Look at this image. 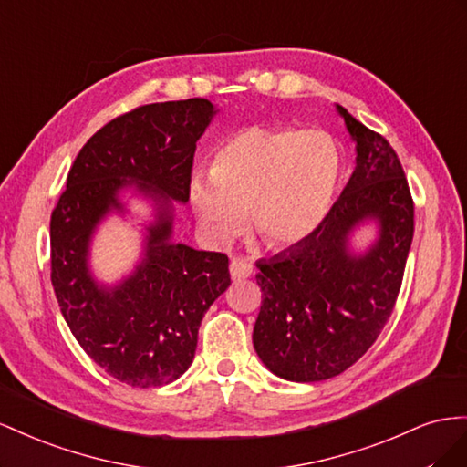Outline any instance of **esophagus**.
I'll return each instance as SVG.
<instances>
[{"label":"esophagus","instance_id":"34e87169","mask_svg":"<svg viewBox=\"0 0 467 467\" xmlns=\"http://www.w3.org/2000/svg\"><path fill=\"white\" fill-rule=\"evenodd\" d=\"M229 270H231L233 279H246L252 275V264L243 258H234L229 265Z\"/></svg>","mask_w":467,"mask_h":467}]
</instances>
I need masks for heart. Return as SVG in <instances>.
Wrapping results in <instances>:
<instances>
[{
  "mask_svg": "<svg viewBox=\"0 0 467 467\" xmlns=\"http://www.w3.org/2000/svg\"><path fill=\"white\" fill-rule=\"evenodd\" d=\"M342 176L338 144L323 130L244 127L211 158L209 176L195 174L188 197L203 236L226 246L250 229L274 250L313 236L335 205Z\"/></svg>",
  "mask_w": 467,
  "mask_h": 467,
  "instance_id": "obj_1",
  "label": "heart"
}]
</instances>
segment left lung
<instances>
[{
  "mask_svg": "<svg viewBox=\"0 0 467 467\" xmlns=\"http://www.w3.org/2000/svg\"><path fill=\"white\" fill-rule=\"evenodd\" d=\"M356 142V168L307 241L256 262L262 307L252 342L262 364L287 381H323L348 369L391 317L415 231L401 162L378 132L337 105ZM374 222L362 251L351 236Z\"/></svg>",
  "mask_w": 467,
  "mask_h": 467,
  "instance_id": "1",
  "label": "left lung"
}]
</instances>
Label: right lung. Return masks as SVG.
<instances>
[{"instance_id":"1","label":"right lung","mask_w":467,"mask_h":467,"mask_svg":"<svg viewBox=\"0 0 467 467\" xmlns=\"http://www.w3.org/2000/svg\"><path fill=\"white\" fill-rule=\"evenodd\" d=\"M219 109L166 101L113 119L76 156L50 219V279L64 321L99 368L132 388L176 381L193 362L202 318L231 285L229 258L174 243V203H188L195 144ZM153 207L133 270L105 285L90 243L124 193Z\"/></svg>"}]
</instances>
